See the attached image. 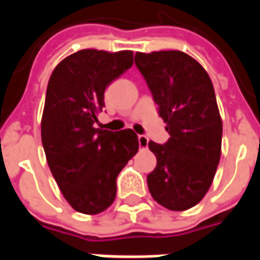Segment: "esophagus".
Masks as SVG:
<instances>
[{"label": "esophagus", "instance_id": "obj_1", "mask_svg": "<svg viewBox=\"0 0 260 260\" xmlns=\"http://www.w3.org/2000/svg\"><path fill=\"white\" fill-rule=\"evenodd\" d=\"M138 142H139V147H142V149H146L147 143H149V139H147L145 135H139L138 136Z\"/></svg>", "mask_w": 260, "mask_h": 260}]
</instances>
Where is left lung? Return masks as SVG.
<instances>
[{
	"instance_id": "8db88e82",
	"label": "left lung",
	"mask_w": 260,
	"mask_h": 260,
	"mask_svg": "<svg viewBox=\"0 0 260 260\" xmlns=\"http://www.w3.org/2000/svg\"><path fill=\"white\" fill-rule=\"evenodd\" d=\"M135 65L170 135L164 145L149 142L157 158L147 175L149 191L170 210L191 209L209 191L221 154L223 124L212 80L182 51L136 53Z\"/></svg>"
}]
</instances>
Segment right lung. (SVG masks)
<instances>
[{
	"label": "right lung",
	"mask_w": 260,
	"mask_h": 260,
	"mask_svg": "<svg viewBox=\"0 0 260 260\" xmlns=\"http://www.w3.org/2000/svg\"><path fill=\"white\" fill-rule=\"evenodd\" d=\"M132 51L80 50L50 76L42 118L48 167L76 212L97 214L117 195V177L139 149L132 129L94 128L104 90L134 64Z\"/></svg>",
	"instance_id": "1"
}]
</instances>
